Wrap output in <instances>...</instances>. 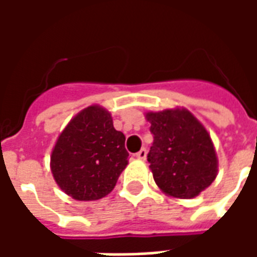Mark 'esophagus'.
Wrapping results in <instances>:
<instances>
[{
    "label": "esophagus",
    "mask_w": 257,
    "mask_h": 257,
    "mask_svg": "<svg viewBox=\"0 0 257 257\" xmlns=\"http://www.w3.org/2000/svg\"><path fill=\"white\" fill-rule=\"evenodd\" d=\"M146 157H147V151H146V149H142V150L136 153V158H138V160H146Z\"/></svg>",
    "instance_id": "1"
}]
</instances>
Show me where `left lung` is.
Instances as JSON below:
<instances>
[{
    "label": "left lung",
    "instance_id": "1",
    "mask_svg": "<svg viewBox=\"0 0 257 257\" xmlns=\"http://www.w3.org/2000/svg\"><path fill=\"white\" fill-rule=\"evenodd\" d=\"M154 142L147 160L157 186L175 198L197 197L217 175V157L208 131L186 108L146 112Z\"/></svg>",
    "mask_w": 257,
    "mask_h": 257
}]
</instances>
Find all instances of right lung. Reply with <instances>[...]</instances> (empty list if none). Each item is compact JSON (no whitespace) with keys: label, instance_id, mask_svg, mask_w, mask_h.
Instances as JSON below:
<instances>
[{"label":"right lung","instance_id":"right-lung-1","mask_svg":"<svg viewBox=\"0 0 257 257\" xmlns=\"http://www.w3.org/2000/svg\"><path fill=\"white\" fill-rule=\"evenodd\" d=\"M125 136L115 131L111 114L89 106L67 123L51 156L53 179L77 201H95L115 187L128 165Z\"/></svg>","mask_w":257,"mask_h":257}]
</instances>
